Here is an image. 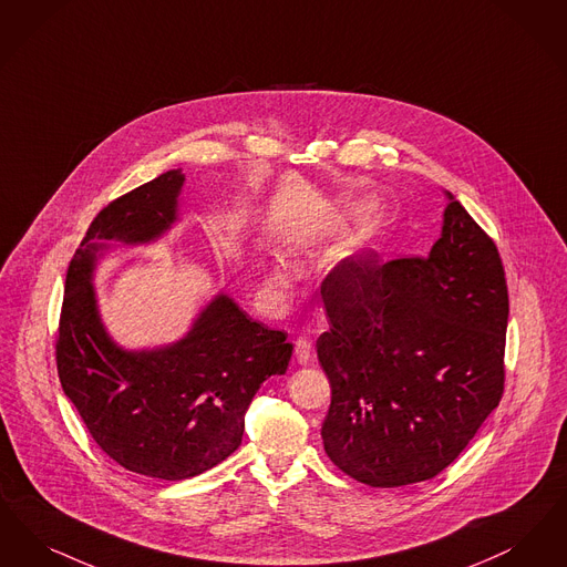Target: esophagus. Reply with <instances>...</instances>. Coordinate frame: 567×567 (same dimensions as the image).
<instances>
[{"label": "esophagus", "mask_w": 567, "mask_h": 567, "mask_svg": "<svg viewBox=\"0 0 567 567\" xmlns=\"http://www.w3.org/2000/svg\"><path fill=\"white\" fill-rule=\"evenodd\" d=\"M295 353L298 364H309L313 358V343L307 337H298L295 341Z\"/></svg>", "instance_id": "esophagus-1"}]
</instances>
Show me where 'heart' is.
Masks as SVG:
<instances>
[{"mask_svg": "<svg viewBox=\"0 0 567 567\" xmlns=\"http://www.w3.org/2000/svg\"><path fill=\"white\" fill-rule=\"evenodd\" d=\"M309 246H311V241H305V244H300V247ZM275 279H277L279 284H288V281L292 279V271L288 269V265H284V262H281V265H277V267H275Z\"/></svg>", "mask_w": 567, "mask_h": 567, "instance_id": "b5f03b06", "label": "heart"}]
</instances>
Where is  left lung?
<instances>
[{
    "mask_svg": "<svg viewBox=\"0 0 567 567\" xmlns=\"http://www.w3.org/2000/svg\"><path fill=\"white\" fill-rule=\"evenodd\" d=\"M323 284L328 457L370 487L434 478L504 394L508 286L497 246L449 195L430 256L385 262L369 249Z\"/></svg>",
    "mask_w": 567,
    "mask_h": 567,
    "instance_id": "left-lung-1",
    "label": "left lung"
}]
</instances>
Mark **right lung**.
Wrapping results in <instances>:
<instances>
[{"instance_id":"obj_1","label":"right lung","mask_w":567,"mask_h":567,"mask_svg":"<svg viewBox=\"0 0 567 567\" xmlns=\"http://www.w3.org/2000/svg\"><path fill=\"white\" fill-rule=\"evenodd\" d=\"M179 169L107 203L75 251L56 332V372L99 449L123 468L182 481L218 466L241 444L251 398L288 369L292 343L214 298L193 330L154 351H123L99 320L93 239L146 244L175 220Z\"/></svg>"}]
</instances>
